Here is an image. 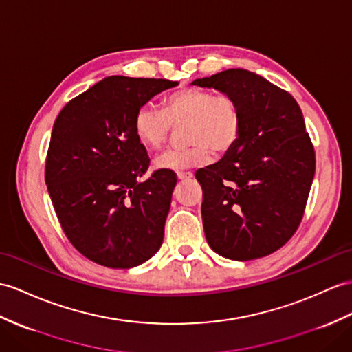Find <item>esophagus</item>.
Segmentation results:
<instances>
[{"instance_id": "34e87169", "label": "esophagus", "mask_w": 352, "mask_h": 352, "mask_svg": "<svg viewBox=\"0 0 352 352\" xmlns=\"http://www.w3.org/2000/svg\"><path fill=\"white\" fill-rule=\"evenodd\" d=\"M192 173L191 171H179L177 173V179H181V181H185V179H191Z\"/></svg>"}]
</instances>
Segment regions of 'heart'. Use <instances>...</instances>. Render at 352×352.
<instances>
[{
    "mask_svg": "<svg viewBox=\"0 0 352 352\" xmlns=\"http://www.w3.org/2000/svg\"><path fill=\"white\" fill-rule=\"evenodd\" d=\"M184 125V148L162 152L158 170H185L204 164L210 151L222 155L234 148L242 133V110L234 97L203 88H184L170 94L161 110L142 106L134 116V134L144 148L157 151L168 139L173 125Z\"/></svg>",
    "mask_w": 352,
    "mask_h": 352,
    "instance_id": "b5f03b06",
    "label": "heart"
}]
</instances>
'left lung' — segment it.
Here are the masks:
<instances>
[{
  "mask_svg": "<svg viewBox=\"0 0 352 352\" xmlns=\"http://www.w3.org/2000/svg\"><path fill=\"white\" fill-rule=\"evenodd\" d=\"M192 85L234 97L242 133L218 162L195 171L203 188L206 241L236 261L278 251L302 222L315 175V151L291 94L242 68Z\"/></svg>",
  "mask_w": 352,
  "mask_h": 352,
  "instance_id": "1",
  "label": "left lung"
}]
</instances>
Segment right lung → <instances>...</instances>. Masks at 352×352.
Returning a JSON list of instances; mask_svg holds the SVG:
<instances>
[{
  "label": "right lung",
  "mask_w": 352,
  "mask_h": 352,
  "mask_svg": "<svg viewBox=\"0 0 352 352\" xmlns=\"http://www.w3.org/2000/svg\"><path fill=\"white\" fill-rule=\"evenodd\" d=\"M167 79L110 76L59 111L45 179L65 236L88 260L131 269L155 255L177 179L153 171L134 134L135 111L176 87Z\"/></svg>",
  "instance_id": "1"
}]
</instances>
